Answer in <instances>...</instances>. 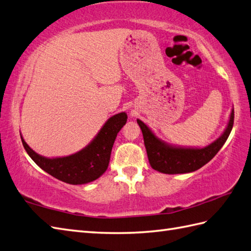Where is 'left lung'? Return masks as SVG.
Listing matches in <instances>:
<instances>
[{
  "label": "left lung",
  "instance_id": "8db88e82",
  "mask_svg": "<svg viewBox=\"0 0 251 251\" xmlns=\"http://www.w3.org/2000/svg\"><path fill=\"white\" fill-rule=\"evenodd\" d=\"M141 128L144 145L147 149L150 165L154 170L166 174H179L196 171L218 153L228 139L234 123V110H232L230 121L223 136L216 141L203 149H183L172 148L165 144L158 138L154 136L150 128L142 121L137 120Z\"/></svg>",
  "mask_w": 251,
  "mask_h": 251
}]
</instances>
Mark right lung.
<instances>
[{"label": "right lung", "mask_w": 251, "mask_h": 251, "mask_svg": "<svg viewBox=\"0 0 251 251\" xmlns=\"http://www.w3.org/2000/svg\"><path fill=\"white\" fill-rule=\"evenodd\" d=\"M127 122L122 112L110 118L95 139L80 152L61 158H46L36 154L21 137L26 153L36 165L50 176L72 185L93 182L107 170L115 138Z\"/></svg>", "instance_id": "add662e5"}]
</instances>
